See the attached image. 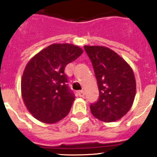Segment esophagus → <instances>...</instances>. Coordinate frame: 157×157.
<instances>
[{"label":"esophagus","mask_w":157,"mask_h":157,"mask_svg":"<svg viewBox=\"0 0 157 157\" xmlns=\"http://www.w3.org/2000/svg\"><path fill=\"white\" fill-rule=\"evenodd\" d=\"M78 95L79 96L80 98H83L84 95H85V93H84V90H79L78 92Z\"/></svg>","instance_id":"34e87169"}]
</instances>
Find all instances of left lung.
Here are the masks:
<instances>
[{
  "mask_svg": "<svg viewBox=\"0 0 157 157\" xmlns=\"http://www.w3.org/2000/svg\"><path fill=\"white\" fill-rule=\"evenodd\" d=\"M92 62L99 90V99L90 105L93 116L111 123L125 116L134 103L136 81L125 59L105 46L85 45Z\"/></svg>",
  "mask_w": 157,
  "mask_h": 157,
  "instance_id": "8db88e82",
  "label": "left lung"
}]
</instances>
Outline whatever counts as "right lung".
<instances>
[{
  "mask_svg": "<svg viewBox=\"0 0 157 157\" xmlns=\"http://www.w3.org/2000/svg\"><path fill=\"white\" fill-rule=\"evenodd\" d=\"M82 52L72 44H52L26 65L21 79L22 98L36 120L52 124L68 114L75 96L67 86L64 69Z\"/></svg>",
  "mask_w": 157,
  "mask_h": 157,
  "instance_id": "1",
  "label": "right lung"
}]
</instances>
